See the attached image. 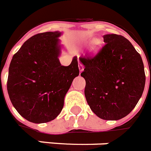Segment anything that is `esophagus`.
Returning a JSON list of instances; mask_svg holds the SVG:
<instances>
[{
    "mask_svg": "<svg viewBox=\"0 0 151 151\" xmlns=\"http://www.w3.org/2000/svg\"><path fill=\"white\" fill-rule=\"evenodd\" d=\"M78 67H79V70L80 72H82L83 70H84V66H83V64L81 63H79V65H78Z\"/></svg>",
    "mask_w": 151,
    "mask_h": 151,
    "instance_id": "1",
    "label": "esophagus"
}]
</instances>
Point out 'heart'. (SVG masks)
Returning a JSON list of instances; mask_svg holds the SVG:
<instances>
[{"instance_id": "heart-1", "label": "heart", "mask_w": 151, "mask_h": 151, "mask_svg": "<svg viewBox=\"0 0 151 151\" xmlns=\"http://www.w3.org/2000/svg\"><path fill=\"white\" fill-rule=\"evenodd\" d=\"M99 46H100V42H95V46H94V49H95V50H97V49L99 47Z\"/></svg>"}]
</instances>
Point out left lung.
I'll list each match as a JSON object with an SVG mask.
<instances>
[{"mask_svg":"<svg viewBox=\"0 0 151 151\" xmlns=\"http://www.w3.org/2000/svg\"><path fill=\"white\" fill-rule=\"evenodd\" d=\"M105 45L95 56H81L84 66V95L99 118L118 120L127 116L141 98L146 76L140 55L120 35H103Z\"/></svg>","mask_w":151,"mask_h":151,"instance_id":"8db88e82","label":"left lung"}]
</instances>
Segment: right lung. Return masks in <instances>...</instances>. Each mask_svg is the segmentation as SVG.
<instances>
[{
  "instance_id": "right-lung-1",
  "label": "right lung",
  "mask_w": 151,
  "mask_h": 151,
  "mask_svg": "<svg viewBox=\"0 0 151 151\" xmlns=\"http://www.w3.org/2000/svg\"><path fill=\"white\" fill-rule=\"evenodd\" d=\"M60 32L39 33L24 42L13 56L7 88L10 100L29 122L43 123L57 117L73 80L79 75L77 57L60 63Z\"/></svg>"
}]
</instances>
